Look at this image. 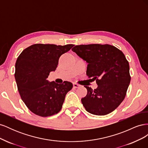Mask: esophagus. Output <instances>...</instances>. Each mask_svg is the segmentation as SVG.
<instances>
[{
  "label": "esophagus",
  "instance_id": "obj_1",
  "mask_svg": "<svg viewBox=\"0 0 148 148\" xmlns=\"http://www.w3.org/2000/svg\"><path fill=\"white\" fill-rule=\"evenodd\" d=\"M73 87L75 88H78L79 87V85L78 84H77V83H73Z\"/></svg>",
  "mask_w": 148,
  "mask_h": 148
}]
</instances>
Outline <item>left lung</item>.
Here are the masks:
<instances>
[{"label":"left lung","mask_w":148,"mask_h":148,"mask_svg":"<svg viewBox=\"0 0 148 148\" xmlns=\"http://www.w3.org/2000/svg\"><path fill=\"white\" fill-rule=\"evenodd\" d=\"M71 50L88 64L86 74L98 85L94 90L84 86L88 93L82 102L85 109L96 115L112 112L123 101L130 83L129 64L123 53L109 44L78 45Z\"/></svg>","instance_id":"left-lung-1"}]
</instances>
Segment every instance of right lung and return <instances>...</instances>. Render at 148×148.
I'll list each match as a JSON object with an SVG mask.
<instances>
[{"label": "right lung", "instance_id": "1", "mask_svg": "<svg viewBox=\"0 0 148 148\" xmlns=\"http://www.w3.org/2000/svg\"><path fill=\"white\" fill-rule=\"evenodd\" d=\"M73 44H36L22 51L15 64L18 90L28 108L36 115L49 117L61 110L66 93L73 88L69 82L58 84L47 79L59 59Z\"/></svg>", "mask_w": 148, "mask_h": 148}]
</instances>
